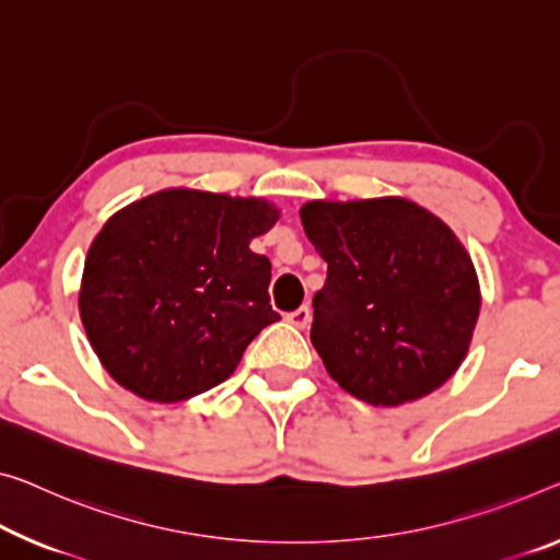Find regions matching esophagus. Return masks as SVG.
<instances>
[{
  "instance_id": "esophagus-1",
  "label": "esophagus",
  "mask_w": 560,
  "mask_h": 560,
  "mask_svg": "<svg viewBox=\"0 0 560 560\" xmlns=\"http://www.w3.org/2000/svg\"><path fill=\"white\" fill-rule=\"evenodd\" d=\"M310 320H313V313H310L307 305H303V307H298V310H292V313H288V323H292V325H295V328H300V330H305L307 325H310Z\"/></svg>"
}]
</instances>
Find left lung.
<instances>
[{"mask_svg": "<svg viewBox=\"0 0 560 560\" xmlns=\"http://www.w3.org/2000/svg\"><path fill=\"white\" fill-rule=\"evenodd\" d=\"M300 218L328 262L310 340L332 381L373 406L441 388L480 310L476 270L451 228L400 197L307 202Z\"/></svg>", "mask_w": 560, "mask_h": 560, "instance_id": "left-lung-1", "label": "left lung"}]
</instances>
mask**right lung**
I'll return each instance as SVG.
<instances>
[{"instance_id":"right-lung-1","label":"right lung","mask_w":560,"mask_h":560,"mask_svg":"<svg viewBox=\"0 0 560 560\" xmlns=\"http://www.w3.org/2000/svg\"><path fill=\"white\" fill-rule=\"evenodd\" d=\"M278 210L265 200L165 190L112 218L88 253L80 315L119 385L177 402L228 381L270 305V260L250 250Z\"/></svg>"}]
</instances>
